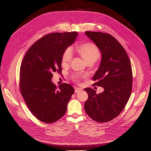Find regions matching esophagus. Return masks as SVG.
Returning a JSON list of instances; mask_svg holds the SVG:
<instances>
[{"instance_id": "obj_1", "label": "esophagus", "mask_w": 151, "mask_h": 151, "mask_svg": "<svg viewBox=\"0 0 151 151\" xmlns=\"http://www.w3.org/2000/svg\"><path fill=\"white\" fill-rule=\"evenodd\" d=\"M82 88H75V93H78V92H79V91H82Z\"/></svg>"}]
</instances>
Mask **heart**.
<instances>
[{
	"instance_id": "b5f03b06",
	"label": "heart",
	"mask_w": 151,
	"mask_h": 151,
	"mask_svg": "<svg viewBox=\"0 0 151 151\" xmlns=\"http://www.w3.org/2000/svg\"><path fill=\"white\" fill-rule=\"evenodd\" d=\"M78 52L83 57L87 63L95 62L100 56V51L99 48L92 43H87L79 46ZM73 58V50L71 47L67 48L64 50L62 58L61 63L63 65H66L69 64ZM81 76L79 74H73L72 76V79L75 81H78Z\"/></svg>"
}]
</instances>
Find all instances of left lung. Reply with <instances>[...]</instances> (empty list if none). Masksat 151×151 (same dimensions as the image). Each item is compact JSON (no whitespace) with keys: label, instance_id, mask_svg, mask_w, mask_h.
<instances>
[{"label":"left lung","instance_id":"1","mask_svg":"<svg viewBox=\"0 0 151 151\" xmlns=\"http://www.w3.org/2000/svg\"><path fill=\"white\" fill-rule=\"evenodd\" d=\"M101 53L100 66L93 77L94 85L104 91L99 94L86 88L88 98L84 103L86 113L97 122H109L118 116L132 94L133 73L129 57L120 43L111 35L99 32H85Z\"/></svg>","mask_w":151,"mask_h":151}]
</instances>
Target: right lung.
Segmentation results:
<instances>
[{
  "label": "right lung",
  "instance_id": "right-lung-1",
  "mask_svg": "<svg viewBox=\"0 0 151 151\" xmlns=\"http://www.w3.org/2000/svg\"><path fill=\"white\" fill-rule=\"evenodd\" d=\"M78 32L52 33L43 36L30 47L21 62L19 90L32 114L39 120L53 123L64 116L74 93L64 83L57 89L51 82L53 73H61L63 54L75 42Z\"/></svg>",
  "mask_w": 151,
  "mask_h": 151
}]
</instances>
